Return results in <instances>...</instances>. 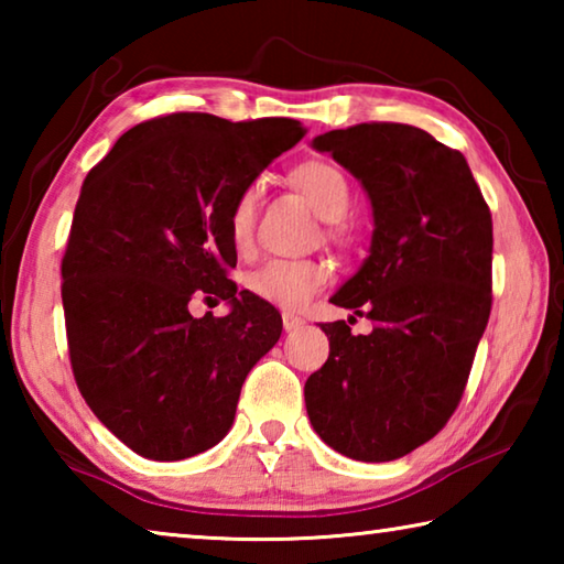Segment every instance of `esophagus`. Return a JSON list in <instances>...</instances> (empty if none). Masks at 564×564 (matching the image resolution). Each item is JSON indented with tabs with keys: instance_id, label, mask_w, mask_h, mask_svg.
Masks as SVG:
<instances>
[{
	"instance_id": "34e87169",
	"label": "esophagus",
	"mask_w": 564,
	"mask_h": 564,
	"mask_svg": "<svg viewBox=\"0 0 564 564\" xmlns=\"http://www.w3.org/2000/svg\"><path fill=\"white\" fill-rule=\"evenodd\" d=\"M281 318H283V328H285V330H299V328L303 326V318H301V316H295V313H289V311H285Z\"/></svg>"
}]
</instances>
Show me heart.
Wrapping results in <instances>:
<instances>
[{
	"instance_id": "b5f03b06",
	"label": "heart",
	"mask_w": 564,
	"mask_h": 564,
	"mask_svg": "<svg viewBox=\"0 0 564 564\" xmlns=\"http://www.w3.org/2000/svg\"><path fill=\"white\" fill-rule=\"evenodd\" d=\"M295 186L303 191L316 214L326 221H340L350 208V184L340 169L311 161L293 174ZM261 188L246 186L228 208V238L238 253L251 251L256 208H259ZM328 283V269L321 261H265L246 275V289L256 299L279 305L285 311H299Z\"/></svg>"
}]
</instances>
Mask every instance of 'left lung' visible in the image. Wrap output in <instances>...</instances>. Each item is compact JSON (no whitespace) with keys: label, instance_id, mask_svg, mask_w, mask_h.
<instances>
[{"label":"left lung","instance_id":"obj_1","mask_svg":"<svg viewBox=\"0 0 564 564\" xmlns=\"http://www.w3.org/2000/svg\"><path fill=\"white\" fill-rule=\"evenodd\" d=\"M373 206L370 253L330 303L373 321L323 323L328 360L305 380L321 441L362 463L398 460L460 403L492 305V216L460 151L408 123L370 121L313 139Z\"/></svg>","mask_w":564,"mask_h":564}]
</instances>
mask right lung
I'll list each match as a JSON object with an SVG mask.
<instances>
[{
    "label": "right lung",
    "instance_id": "1",
    "mask_svg": "<svg viewBox=\"0 0 564 564\" xmlns=\"http://www.w3.org/2000/svg\"><path fill=\"white\" fill-rule=\"evenodd\" d=\"M303 137L295 119L178 111L129 129L84 178L62 259L72 370L141 457L184 460L224 441L248 370L279 343L273 305L228 279V208ZM191 297L232 311L194 319Z\"/></svg>",
    "mask_w": 564,
    "mask_h": 564
}]
</instances>
